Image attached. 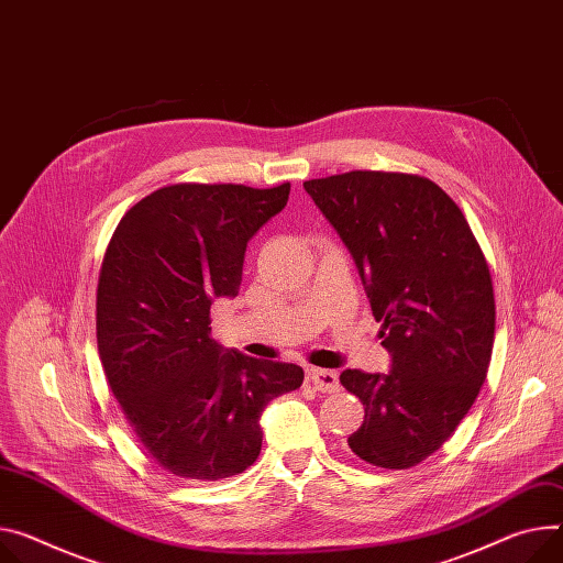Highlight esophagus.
I'll return each mask as SVG.
<instances>
[{"mask_svg":"<svg viewBox=\"0 0 563 563\" xmlns=\"http://www.w3.org/2000/svg\"><path fill=\"white\" fill-rule=\"evenodd\" d=\"M309 378L313 383V387L318 393H335L338 390V374L333 369H320V367H313L309 372Z\"/></svg>","mask_w":563,"mask_h":563,"instance_id":"obj_1","label":"esophagus"}]
</instances>
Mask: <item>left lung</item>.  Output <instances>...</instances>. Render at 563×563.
Here are the masks:
<instances>
[{"label": "left lung", "mask_w": 563, "mask_h": 563, "mask_svg": "<svg viewBox=\"0 0 563 563\" xmlns=\"http://www.w3.org/2000/svg\"><path fill=\"white\" fill-rule=\"evenodd\" d=\"M354 256L390 372L344 369L365 406L350 449L383 468L435 453L487 378L496 305L485 254L460 207L428 178L350 170L305 183Z\"/></svg>", "instance_id": "8db88e82"}]
</instances>
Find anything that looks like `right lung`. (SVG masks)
Here are the masks:
<instances>
[{"label":"right lung","mask_w":563,"mask_h":563,"mask_svg":"<svg viewBox=\"0 0 563 563\" xmlns=\"http://www.w3.org/2000/svg\"><path fill=\"white\" fill-rule=\"evenodd\" d=\"M290 185H170L117 225L97 290L99 356L128 423L168 473L196 483L245 471L262 453V412L305 369L225 350L216 297H236L245 247Z\"/></svg>","instance_id":"add662e5"}]
</instances>
